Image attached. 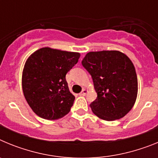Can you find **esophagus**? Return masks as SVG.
<instances>
[{"label":"esophagus","mask_w":158,"mask_h":158,"mask_svg":"<svg viewBox=\"0 0 158 158\" xmlns=\"http://www.w3.org/2000/svg\"><path fill=\"white\" fill-rule=\"evenodd\" d=\"M87 93H88V90H87V89H84L83 90H82V91L81 92L80 95H81V96H85V95L87 94Z\"/></svg>","instance_id":"1"}]
</instances>
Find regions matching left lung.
I'll use <instances>...</instances> for the list:
<instances>
[{"label": "left lung", "mask_w": 158, "mask_h": 158, "mask_svg": "<svg viewBox=\"0 0 158 158\" xmlns=\"http://www.w3.org/2000/svg\"><path fill=\"white\" fill-rule=\"evenodd\" d=\"M81 63L92 76L97 93L90 104L93 112L106 121L125 116L138 95V77L131 60L118 51H92Z\"/></svg>", "instance_id": "left-lung-1"}]
</instances>
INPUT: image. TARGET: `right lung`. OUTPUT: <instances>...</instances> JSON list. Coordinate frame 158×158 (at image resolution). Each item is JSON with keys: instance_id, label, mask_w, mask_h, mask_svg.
<instances>
[{"instance_id": "add662e5", "label": "right lung", "mask_w": 158, "mask_h": 158, "mask_svg": "<svg viewBox=\"0 0 158 158\" xmlns=\"http://www.w3.org/2000/svg\"><path fill=\"white\" fill-rule=\"evenodd\" d=\"M80 56L77 52L43 47L28 57L22 73V89L38 116L55 120L69 112L75 96L69 91L65 75Z\"/></svg>"}]
</instances>
